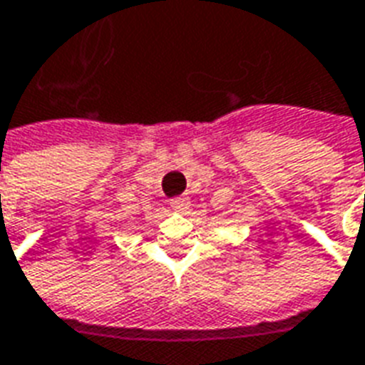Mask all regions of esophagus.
<instances>
[{"mask_svg": "<svg viewBox=\"0 0 365 365\" xmlns=\"http://www.w3.org/2000/svg\"><path fill=\"white\" fill-rule=\"evenodd\" d=\"M170 207L176 208V210H185V208L189 207V199H185V197H174V199H170Z\"/></svg>", "mask_w": 365, "mask_h": 365, "instance_id": "1", "label": "esophagus"}]
</instances>
